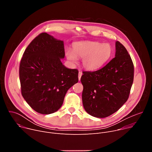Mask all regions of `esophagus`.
Instances as JSON below:
<instances>
[{
	"label": "esophagus",
	"instance_id": "obj_1",
	"mask_svg": "<svg viewBox=\"0 0 152 152\" xmlns=\"http://www.w3.org/2000/svg\"><path fill=\"white\" fill-rule=\"evenodd\" d=\"M82 75V73L81 72H79V75H78V78H79V80H80V78H81V76Z\"/></svg>",
	"mask_w": 152,
	"mask_h": 152
}]
</instances>
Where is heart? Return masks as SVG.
I'll return each mask as SVG.
<instances>
[{
    "mask_svg": "<svg viewBox=\"0 0 152 152\" xmlns=\"http://www.w3.org/2000/svg\"><path fill=\"white\" fill-rule=\"evenodd\" d=\"M114 49L110 43L94 41H78L73 43V50L67 49L66 55L73 63L77 58H82L83 67L87 70L94 71L102 67L113 55Z\"/></svg>",
    "mask_w": 152,
    "mask_h": 152,
    "instance_id": "obj_1",
    "label": "heart"
}]
</instances>
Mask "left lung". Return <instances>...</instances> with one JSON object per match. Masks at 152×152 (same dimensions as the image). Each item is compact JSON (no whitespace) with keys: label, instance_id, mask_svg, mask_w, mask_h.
Instances as JSON below:
<instances>
[{"label":"left lung","instance_id":"left-lung-1","mask_svg":"<svg viewBox=\"0 0 152 152\" xmlns=\"http://www.w3.org/2000/svg\"><path fill=\"white\" fill-rule=\"evenodd\" d=\"M134 64L124 46L115 42V55L102 69L84 72L83 106L90 115L104 118L117 111L129 98L134 81Z\"/></svg>","mask_w":152,"mask_h":152}]
</instances>
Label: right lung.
I'll use <instances>...</instances> for the list:
<instances>
[{
	"instance_id": "1",
	"label": "right lung",
	"mask_w": 152,
	"mask_h": 152,
	"mask_svg": "<svg viewBox=\"0 0 152 152\" xmlns=\"http://www.w3.org/2000/svg\"><path fill=\"white\" fill-rule=\"evenodd\" d=\"M64 56V41L43 32L32 41L21 59V94L39 114L57 111L68 90L78 82V70L61 62Z\"/></svg>"
}]
</instances>
